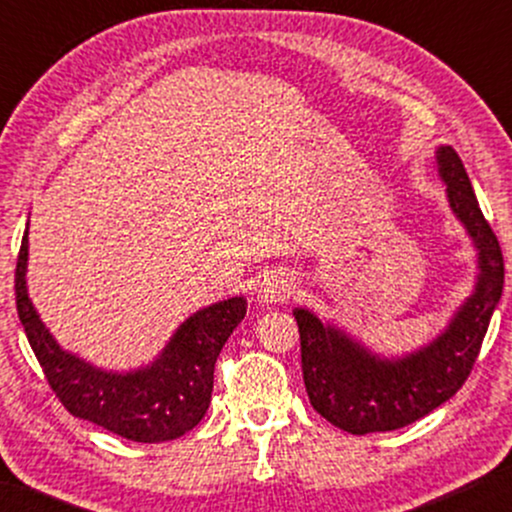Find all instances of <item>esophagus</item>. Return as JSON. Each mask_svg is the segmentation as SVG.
Listing matches in <instances>:
<instances>
[{
	"instance_id": "esophagus-1",
	"label": "esophagus",
	"mask_w": 512,
	"mask_h": 512,
	"mask_svg": "<svg viewBox=\"0 0 512 512\" xmlns=\"http://www.w3.org/2000/svg\"><path fill=\"white\" fill-rule=\"evenodd\" d=\"M293 293V282L286 275H268L261 282V289H258V298L261 303H284L289 300Z\"/></svg>"
}]
</instances>
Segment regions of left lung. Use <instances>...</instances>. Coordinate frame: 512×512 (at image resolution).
<instances>
[{
	"label": "left lung",
	"instance_id": "left-lung-1",
	"mask_svg": "<svg viewBox=\"0 0 512 512\" xmlns=\"http://www.w3.org/2000/svg\"><path fill=\"white\" fill-rule=\"evenodd\" d=\"M438 172L447 184L452 212L480 251L475 293L438 340L401 361H382L307 310L293 312L312 408L333 426L356 436L401 429L450 401L471 375L501 298L506 268L499 240L482 216L466 167L452 146L438 149Z\"/></svg>",
	"mask_w": 512,
	"mask_h": 512
}]
</instances>
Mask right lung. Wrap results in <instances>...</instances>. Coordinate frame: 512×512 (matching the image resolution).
<instances>
[{
  "label": "right lung",
  "mask_w": 512,
  "mask_h": 512,
  "mask_svg": "<svg viewBox=\"0 0 512 512\" xmlns=\"http://www.w3.org/2000/svg\"><path fill=\"white\" fill-rule=\"evenodd\" d=\"M27 233L16 263V307L25 335L53 394L72 415L135 443H163L191 431L205 417L214 389V363L247 314L244 298H230L193 314L174 333L163 356L137 373H104L62 352L25 286Z\"/></svg>",
  "instance_id": "add662e5"
}]
</instances>
